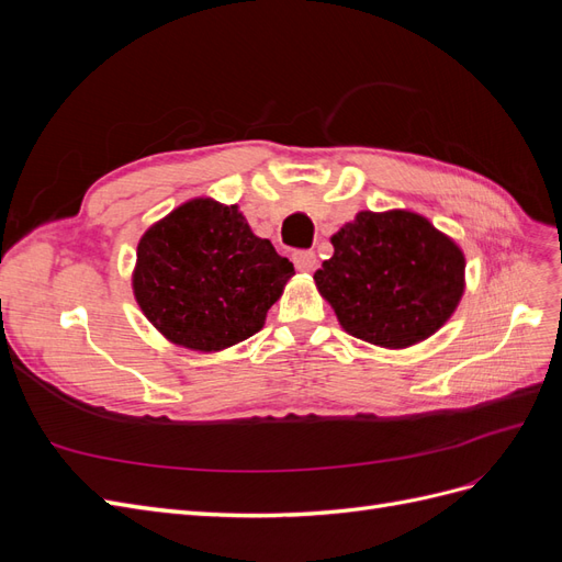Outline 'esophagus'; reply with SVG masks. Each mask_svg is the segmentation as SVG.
Wrapping results in <instances>:
<instances>
[{"instance_id": "34e87169", "label": "esophagus", "mask_w": 562, "mask_h": 562, "mask_svg": "<svg viewBox=\"0 0 562 562\" xmlns=\"http://www.w3.org/2000/svg\"><path fill=\"white\" fill-rule=\"evenodd\" d=\"M293 260L300 271H312L316 267V252L314 250H297L293 255Z\"/></svg>"}]
</instances>
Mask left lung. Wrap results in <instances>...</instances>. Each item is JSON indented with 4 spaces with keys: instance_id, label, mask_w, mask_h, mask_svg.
I'll return each mask as SVG.
<instances>
[{
    "instance_id": "left-lung-1",
    "label": "left lung",
    "mask_w": 562,
    "mask_h": 562,
    "mask_svg": "<svg viewBox=\"0 0 562 562\" xmlns=\"http://www.w3.org/2000/svg\"><path fill=\"white\" fill-rule=\"evenodd\" d=\"M314 274L342 328L370 345L411 347L434 335L464 291V255L427 217L363 211L333 236Z\"/></svg>"
}]
</instances>
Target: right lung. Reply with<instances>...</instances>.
Returning <instances> with one entry per match:
<instances>
[{"mask_svg": "<svg viewBox=\"0 0 562 562\" xmlns=\"http://www.w3.org/2000/svg\"><path fill=\"white\" fill-rule=\"evenodd\" d=\"M293 274V262L258 239L236 206L194 199L147 229L133 291L171 342L217 351L262 328Z\"/></svg>", "mask_w": 562, "mask_h": 562, "instance_id": "obj_1", "label": "right lung"}]
</instances>
